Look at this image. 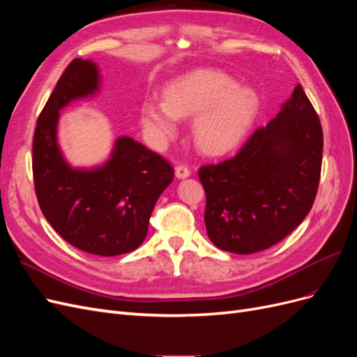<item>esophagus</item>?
Masks as SVG:
<instances>
[{"label": "esophagus", "mask_w": 357, "mask_h": 357, "mask_svg": "<svg viewBox=\"0 0 357 357\" xmlns=\"http://www.w3.org/2000/svg\"><path fill=\"white\" fill-rule=\"evenodd\" d=\"M190 176V169L186 165H177L176 167V177L177 178H186Z\"/></svg>", "instance_id": "34e87169"}]
</instances>
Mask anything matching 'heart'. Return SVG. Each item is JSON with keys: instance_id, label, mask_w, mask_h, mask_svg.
<instances>
[{"instance_id": "obj_1", "label": "heart", "mask_w": 357, "mask_h": 357, "mask_svg": "<svg viewBox=\"0 0 357 357\" xmlns=\"http://www.w3.org/2000/svg\"><path fill=\"white\" fill-rule=\"evenodd\" d=\"M259 112L250 86L235 84L228 74L198 70L172 82L165 100L150 96L142 105V122L156 142L176 135L180 117L195 116L193 138L204 153L219 156L238 146Z\"/></svg>"}]
</instances>
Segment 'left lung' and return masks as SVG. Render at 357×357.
Returning <instances> with one entry per match:
<instances>
[{"mask_svg":"<svg viewBox=\"0 0 357 357\" xmlns=\"http://www.w3.org/2000/svg\"><path fill=\"white\" fill-rule=\"evenodd\" d=\"M321 153L320 119L298 84L278 114L234 158L199 168L211 243L252 255L286 238L316 199Z\"/></svg>","mask_w":357,"mask_h":357,"instance_id":"1","label":"left lung"}]
</instances>
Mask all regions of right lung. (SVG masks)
<instances>
[{
	"mask_svg": "<svg viewBox=\"0 0 357 357\" xmlns=\"http://www.w3.org/2000/svg\"><path fill=\"white\" fill-rule=\"evenodd\" d=\"M100 79L98 67L82 58L62 73L37 119L32 174L40 208L63 240L86 253L117 256L144 241L150 214L174 169L131 137H119L101 167L68 164L58 146L59 112L98 92Z\"/></svg>",
	"mask_w": 357,
	"mask_h": 357,
	"instance_id": "1",
	"label": "right lung"
}]
</instances>
